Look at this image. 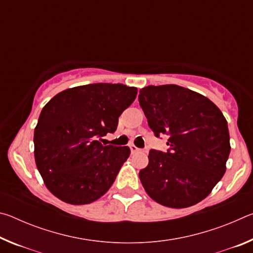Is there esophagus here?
<instances>
[{"mask_svg":"<svg viewBox=\"0 0 253 253\" xmlns=\"http://www.w3.org/2000/svg\"><path fill=\"white\" fill-rule=\"evenodd\" d=\"M129 148H130V152H131V153H137V152L142 151V149L137 148L134 144H130V145H129Z\"/></svg>","mask_w":253,"mask_h":253,"instance_id":"34e87169","label":"esophagus"}]
</instances>
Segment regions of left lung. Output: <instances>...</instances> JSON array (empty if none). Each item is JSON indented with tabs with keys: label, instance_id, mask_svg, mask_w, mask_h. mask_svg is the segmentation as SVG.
<instances>
[{
	"label": "left lung",
	"instance_id": "1",
	"mask_svg": "<svg viewBox=\"0 0 253 253\" xmlns=\"http://www.w3.org/2000/svg\"><path fill=\"white\" fill-rule=\"evenodd\" d=\"M138 100L155 136H169L168 153L152 149L139 170L146 193L168 208L201 202L226 169L231 146L223 114L209 98L176 84L147 85Z\"/></svg>",
	"mask_w": 253,
	"mask_h": 253
}]
</instances>
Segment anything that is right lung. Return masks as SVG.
I'll use <instances>...</instances> for the list:
<instances>
[{
    "mask_svg": "<svg viewBox=\"0 0 253 253\" xmlns=\"http://www.w3.org/2000/svg\"><path fill=\"white\" fill-rule=\"evenodd\" d=\"M137 95L122 84L66 89L41 110L34 128V158L48 190L63 202L83 205L101 198L129 157L128 146H104L118 118Z\"/></svg>",
    "mask_w": 253,
    "mask_h": 253,
    "instance_id": "right-lung-1",
    "label": "right lung"
}]
</instances>
